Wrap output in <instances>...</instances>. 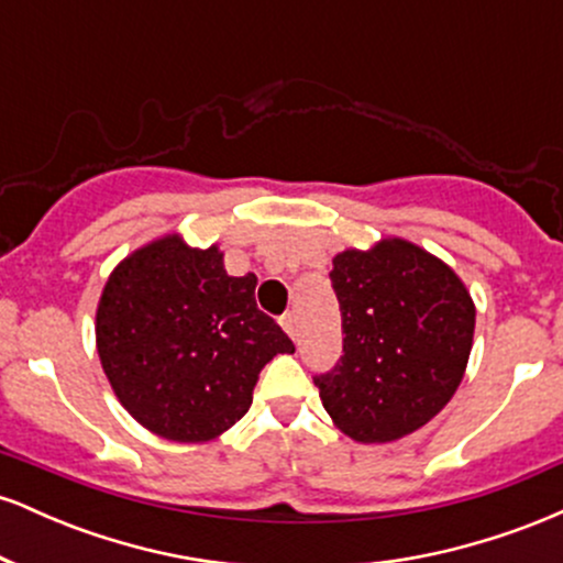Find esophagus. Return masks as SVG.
<instances>
[{
  "label": "esophagus",
  "mask_w": 563,
  "mask_h": 563,
  "mask_svg": "<svg viewBox=\"0 0 563 563\" xmlns=\"http://www.w3.org/2000/svg\"><path fill=\"white\" fill-rule=\"evenodd\" d=\"M280 325H283V331H286L290 339H299V320H296V314L294 312H286L280 318Z\"/></svg>",
  "instance_id": "esophagus-1"
}]
</instances>
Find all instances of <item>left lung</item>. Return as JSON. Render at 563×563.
I'll return each mask as SVG.
<instances>
[{
    "mask_svg": "<svg viewBox=\"0 0 563 563\" xmlns=\"http://www.w3.org/2000/svg\"><path fill=\"white\" fill-rule=\"evenodd\" d=\"M344 354L314 376L333 423L363 444L418 431L450 402L466 373L476 307L442 260L405 241L333 256Z\"/></svg>",
    "mask_w": 563,
    "mask_h": 563,
    "instance_id": "obj_1",
    "label": "left lung"
}]
</instances>
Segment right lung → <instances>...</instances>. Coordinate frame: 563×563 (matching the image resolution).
Listing matches in <instances>:
<instances>
[{
  "label": "right lung",
  "mask_w": 563,
  "mask_h": 563,
  "mask_svg": "<svg viewBox=\"0 0 563 563\" xmlns=\"http://www.w3.org/2000/svg\"><path fill=\"white\" fill-rule=\"evenodd\" d=\"M217 245L183 235L132 251L97 303V354L134 421L172 442H211L249 412L262 367L294 344L232 277Z\"/></svg>",
  "instance_id": "obj_1"
}]
</instances>
